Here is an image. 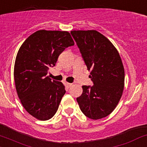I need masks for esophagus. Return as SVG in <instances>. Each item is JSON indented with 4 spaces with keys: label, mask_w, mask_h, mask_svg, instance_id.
<instances>
[{
    "label": "esophagus",
    "mask_w": 147,
    "mask_h": 147,
    "mask_svg": "<svg viewBox=\"0 0 147 147\" xmlns=\"http://www.w3.org/2000/svg\"><path fill=\"white\" fill-rule=\"evenodd\" d=\"M65 86L68 88H69L71 86H72V84H71V83H68V82H65Z\"/></svg>",
    "instance_id": "esophagus-1"
}]
</instances>
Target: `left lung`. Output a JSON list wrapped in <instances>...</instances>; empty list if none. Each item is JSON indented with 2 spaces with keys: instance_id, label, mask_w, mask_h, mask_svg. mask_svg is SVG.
I'll return each instance as SVG.
<instances>
[{
  "instance_id": "8db88e82",
  "label": "left lung",
  "mask_w": 147,
  "mask_h": 147,
  "mask_svg": "<svg viewBox=\"0 0 147 147\" xmlns=\"http://www.w3.org/2000/svg\"><path fill=\"white\" fill-rule=\"evenodd\" d=\"M76 41L93 86H82L77 98L82 112L98 120L108 116L118 105L124 89L125 70L118 51L112 43L96 30H75Z\"/></svg>"
}]
</instances>
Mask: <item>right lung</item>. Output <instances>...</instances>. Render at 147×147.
<instances>
[{
	"label": "right lung",
	"instance_id": "right-lung-1",
	"mask_svg": "<svg viewBox=\"0 0 147 147\" xmlns=\"http://www.w3.org/2000/svg\"><path fill=\"white\" fill-rule=\"evenodd\" d=\"M74 44L67 32L38 30L18 51L14 67L17 93L24 109L38 120H49L58 111L65 86L46 75L60 54Z\"/></svg>",
	"mask_w": 147,
	"mask_h": 147
}]
</instances>
